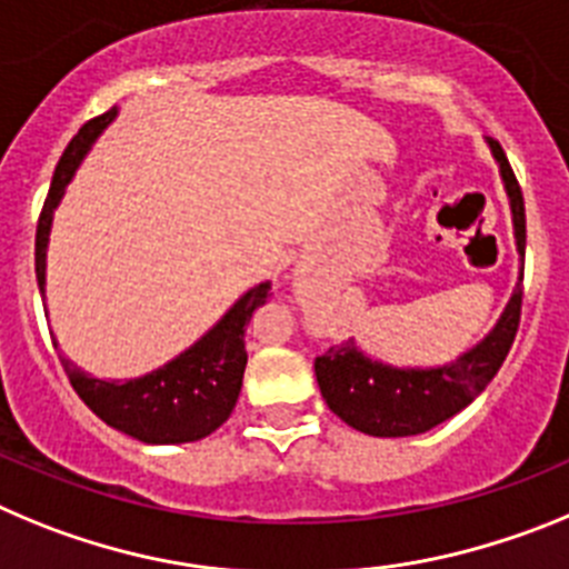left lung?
I'll return each instance as SVG.
<instances>
[{
    "label": "left lung",
    "mask_w": 569,
    "mask_h": 569,
    "mask_svg": "<svg viewBox=\"0 0 569 569\" xmlns=\"http://www.w3.org/2000/svg\"><path fill=\"white\" fill-rule=\"evenodd\" d=\"M488 144L499 163V176L510 198L516 249L525 258L527 229L521 187L499 141H488ZM519 315L521 274L493 331L448 366H386V362L362 355L360 346L348 340L342 346H331L326 355L317 357V386H320L326 406L357 431L368 433V437H417L468 408L485 391V386L493 380L513 346Z\"/></svg>",
    "instance_id": "1"
}]
</instances>
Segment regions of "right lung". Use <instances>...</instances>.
I'll return each mask as SVG.
<instances>
[{"label": "right lung", "instance_id": "add662e5", "mask_svg": "<svg viewBox=\"0 0 569 569\" xmlns=\"http://www.w3.org/2000/svg\"><path fill=\"white\" fill-rule=\"evenodd\" d=\"M116 107L99 119L87 121L64 156L59 158L50 181L48 201H44L39 227H36V280L44 300V272H48V240L53 227V212L64 198V189L73 181L81 158L93 147L107 124L116 119ZM272 283H258L247 295L234 300L232 309L214 322L212 329L198 342L181 351L176 360L156 371L136 377V380H99L81 368H76L68 357H61L70 386L76 388L84 406L104 419L110 428L127 433L147 445H178L196 442L218 431L232 413L243 386V368H247V326L252 311L266 303ZM56 346V342H53Z\"/></svg>", "mask_w": 569, "mask_h": 569}]
</instances>
